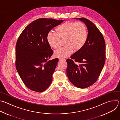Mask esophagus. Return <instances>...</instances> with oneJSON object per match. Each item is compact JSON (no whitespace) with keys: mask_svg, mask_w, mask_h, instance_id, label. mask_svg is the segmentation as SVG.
Here are the masks:
<instances>
[{"mask_svg":"<svg viewBox=\"0 0 120 120\" xmlns=\"http://www.w3.org/2000/svg\"><path fill=\"white\" fill-rule=\"evenodd\" d=\"M66 60L65 59H59V61H65Z\"/></svg>","mask_w":120,"mask_h":120,"instance_id":"obj_1","label":"esophagus"}]
</instances>
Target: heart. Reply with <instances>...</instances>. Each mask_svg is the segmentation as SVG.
<instances>
[{
    "label": "heart",
    "instance_id": "b5f03b06",
    "mask_svg": "<svg viewBox=\"0 0 120 120\" xmlns=\"http://www.w3.org/2000/svg\"><path fill=\"white\" fill-rule=\"evenodd\" d=\"M56 33L49 32L46 36L49 45L56 49L60 45V39H64V46L56 50V57L63 59L69 56L74 50L81 49L86 42L88 38L87 27L81 22H67L56 29Z\"/></svg>",
    "mask_w": 120,
    "mask_h": 120
}]
</instances>
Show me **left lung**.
<instances>
[{
  "mask_svg": "<svg viewBox=\"0 0 120 120\" xmlns=\"http://www.w3.org/2000/svg\"><path fill=\"white\" fill-rule=\"evenodd\" d=\"M83 22L88 29V38L83 47L66 60V73L75 86L85 88L96 82L105 61V43L102 34L91 21L85 18L76 19ZM79 62L77 65L74 62Z\"/></svg>",
  "mask_w": 120,
  "mask_h": 120,
  "instance_id": "8db88e82",
  "label": "left lung"
}]
</instances>
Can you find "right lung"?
<instances>
[{
    "label": "right lung",
    "instance_id": "right-lung-1",
    "mask_svg": "<svg viewBox=\"0 0 120 120\" xmlns=\"http://www.w3.org/2000/svg\"><path fill=\"white\" fill-rule=\"evenodd\" d=\"M63 20L39 19L22 31L15 46V66L22 81L31 90L42 92L50 86L58 58L49 59L53 51L46 41L51 29Z\"/></svg>",
    "mask_w": 120,
    "mask_h": 120
}]
</instances>
